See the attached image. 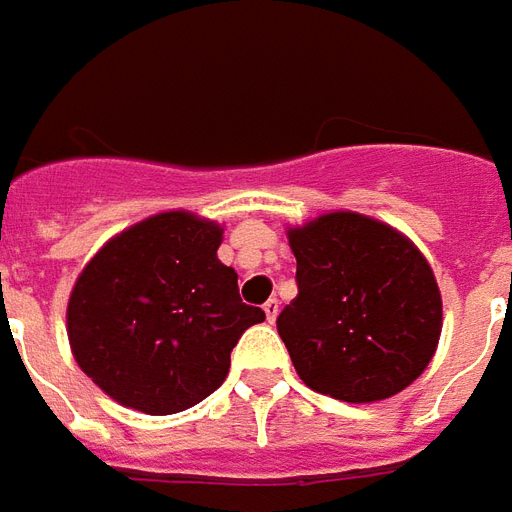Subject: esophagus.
Instances as JSON below:
<instances>
[{
    "label": "esophagus",
    "instance_id": "1",
    "mask_svg": "<svg viewBox=\"0 0 512 512\" xmlns=\"http://www.w3.org/2000/svg\"><path fill=\"white\" fill-rule=\"evenodd\" d=\"M263 311H265V316H268V321H276V316H279V300H276V297H271V300L263 305Z\"/></svg>",
    "mask_w": 512,
    "mask_h": 512
}]
</instances>
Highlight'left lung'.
<instances>
[{
    "label": "left lung",
    "mask_w": 512,
    "mask_h": 512,
    "mask_svg": "<svg viewBox=\"0 0 512 512\" xmlns=\"http://www.w3.org/2000/svg\"><path fill=\"white\" fill-rule=\"evenodd\" d=\"M287 236L297 297L276 327L300 380L348 404L412 385L436 353L444 313L420 249L358 212H327Z\"/></svg>",
    "instance_id": "obj_1"
}]
</instances>
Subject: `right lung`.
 Returning <instances> with one entry per match:
<instances>
[{"label":"right lung","mask_w":512,"mask_h":512,"mask_svg":"<svg viewBox=\"0 0 512 512\" xmlns=\"http://www.w3.org/2000/svg\"><path fill=\"white\" fill-rule=\"evenodd\" d=\"M223 228L159 212L106 241L68 297L76 364L103 393L146 414L191 409L223 385L231 350L260 308L217 260Z\"/></svg>","instance_id":"right-lung-1"}]
</instances>
